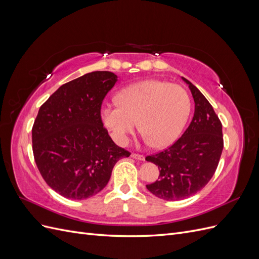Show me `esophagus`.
I'll return each instance as SVG.
<instances>
[{
	"mask_svg": "<svg viewBox=\"0 0 259 259\" xmlns=\"http://www.w3.org/2000/svg\"><path fill=\"white\" fill-rule=\"evenodd\" d=\"M132 158L143 161V160H145V155L144 154H139V153H132Z\"/></svg>",
	"mask_w": 259,
	"mask_h": 259,
	"instance_id": "esophagus-1",
	"label": "esophagus"
}]
</instances>
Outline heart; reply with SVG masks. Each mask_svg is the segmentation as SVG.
I'll return each instance as SVG.
<instances>
[{"instance_id":"b5f03b06","label":"heart","mask_w":259,"mask_h":259,"mask_svg":"<svg viewBox=\"0 0 259 259\" xmlns=\"http://www.w3.org/2000/svg\"><path fill=\"white\" fill-rule=\"evenodd\" d=\"M117 106H106L101 117L117 144L127 143L137 122L145 139L155 148L173 144L190 113V97L178 84L146 80L124 89Z\"/></svg>"}]
</instances>
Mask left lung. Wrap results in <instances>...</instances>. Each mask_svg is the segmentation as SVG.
Segmentation results:
<instances>
[{
	"label": "left lung",
	"mask_w": 259,
	"mask_h": 259,
	"mask_svg": "<svg viewBox=\"0 0 259 259\" xmlns=\"http://www.w3.org/2000/svg\"><path fill=\"white\" fill-rule=\"evenodd\" d=\"M183 79L194 99L192 121L173 145L146 156L160 169L159 179L147 189L166 201L189 198L203 189L215 174L224 148L223 125L213 107L191 82Z\"/></svg>",
	"instance_id": "1"
}]
</instances>
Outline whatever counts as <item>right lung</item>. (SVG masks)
Returning a JSON list of instances; mask_svg holds the SVG:
<instances>
[{"instance_id":"obj_1","label":"right lung","mask_w":259,"mask_h":259,"mask_svg":"<svg viewBox=\"0 0 259 259\" xmlns=\"http://www.w3.org/2000/svg\"><path fill=\"white\" fill-rule=\"evenodd\" d=\"M116 81L109 71L84 74L61 85L38 110L34 161L45 183L67 199L103 190L115 163L131 154L113 143L101 120V105Z\"/></svg>"}]
</instances>
